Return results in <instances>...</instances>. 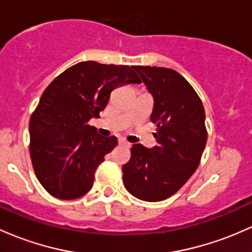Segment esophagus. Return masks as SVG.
Segmentation results:
<instances>
[{"mask_svg":"<svg viewBox=\"0 0 252 252\" xmlns=\"http://www.w3.org/2000/svg\"><path fill=\"white\" fill-rule=\"evenodd\" d=\"M118 143H120L121 146H126V147H130V143H129L128 141H126L124 139H120V140H118Z\"/></svg>","mask_w":252,"mask_h":252,"instance_id":"1","label":"esophagus"}]
</instances>
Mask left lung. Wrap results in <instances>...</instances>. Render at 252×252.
Listing matches in <instances>:
<instances>
[{
    "mask_svg": "<svg viewBox=\"0 0 252 252\" xmlns=\"http://www.w3.org/2000/svg\"><path fill=\"white\" fill-rule=\"evenodd\" d=\"M153 95L151 121L158 145H132L123 183L132 196L158 202L176 193L193 175L206 147L204 107L191 85L173 69L135 65Z\"/></svg>",
    "mask_w": 252,
    "mask_h": 252,
    "instance_id": "1",
    "label": "left lung"
}]
</instances>
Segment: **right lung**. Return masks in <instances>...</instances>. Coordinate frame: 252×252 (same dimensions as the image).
Wrapping results in <instances>:
<instances>
[{
	"instance_id": "obj_1",
	"label": "right lung",
	"mask_w": 252,
	"mask_h": 252,
	"mask_svg": "<svg viewBox=\"0 0 252 252\" xmlns=\"http://www.w3.org/2000/svg\"><path fill=\"white\" fill-rule=\"evenodd\" d=\"M141 84L129 65L80 62L50 84L30 120V153L38 181L61 200H74L92 189L96 167L117 146L88 121L99 117L116 87Z\"/></svg>"
}]
</instances>
